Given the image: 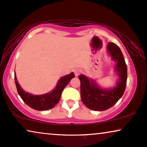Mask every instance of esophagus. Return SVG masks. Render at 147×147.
Listing matches in <instances>:
<instances>
[{"mask_svg": "<svg viewBox=\"0 0 147 147\" xmlns=\"http://www.w3.org/2000/svg\"><path fill=\"white\" fill-rule=\"evenodd\" d=\"M81 70H79V69L75 70V75L76 77H77V76L79 75L80 73H81Z\"/></svg>", "mask_w": 147, "mask_h": 147, "instance_id": "esophagus-1", "label": "esophagus"}]
</instances>
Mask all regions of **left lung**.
Listing matches in <instances>:
<instances>
[{"label": "left lung", "mask_w": 147, "mask_h": 147, "mask_svg": "<svg viewBox=\"0 0 147 147\" xmlns=\"http://www.w3.org/2000/svg\"><path fill=\"white\" fill-rule=\"evenodd\" d=\"M107 50L116 62L115 71L119 79L115 87L104 89L99 87L93 79L85 75L79 76L81 81V95L83 103L88 108L95 111H104L117 103L124 93L127 81V66L120 48L113 42H109Z\"/></svg>", "instance_id": "1"}]
</instances>
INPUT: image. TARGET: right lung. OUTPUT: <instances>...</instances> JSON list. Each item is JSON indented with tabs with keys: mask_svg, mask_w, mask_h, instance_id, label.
<instances>
[{
	"mask_svg": "<svg viewBox=\"0 0 147 147\" xmlns=\"http://www.w3.org/2000/svg\"><path fill=\"white\" fill-rule=\"evenodd\" d=\"M74 77H75V75L73 72H71L69 75L64 76L60 78V79L58 81L57 85L53 91L48 93L44 94V95H37L27 93L23 89H21V86L19 85L18 81H17L15 71V85L17 87V92L20 95L21 98L31 108L39 111L48 110V109L53 108L59 101L60 97H61L62 92L64 87Z\"/></svg>",
	"mask_w": 147,
	"mask_h": 147,
	"instance_id": "right-lung-1",
	"label": "right lung"
}]
</instances>
